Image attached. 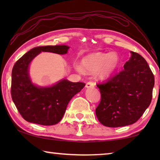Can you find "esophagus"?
I'll return each mask as SVG.
<instances>
[{"label": "esophagus", "mask_w": 160, "mask_h": 160, "mask_svg": "<svg viewBox=\"0 0 160 160\" xmlns=\"http://www.w3.org/2000/svg\"><path fill=\"white\" fill-rule=\"evenodd\" d=\"M94 85H95V84L93 82H88L86 83V85L85 87L87 88H94Z\"/></svg>", "instance_id": "esophagus-1"}]
</instances>
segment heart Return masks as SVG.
Instances as JSON below:
<instances>
[{
  "mask_svg": "<svg viewBox=\"0 0 160 160\" xmlns=\"http://www.w3.org/2000/svg\"><path fill=\"white\" fill-rule=\"evenodd\" d=\"M119 64V57L115 52L111 53H94L89 54L82 60V67L78 66L77 70L80 72L83 70L88 72L97 71V77L100 79L109 78Z\"/></svg>",
  "mask_w": 160,
  "mask_h": 160,
  "instance_id": "heart-1",
  "label": "heart"
}]
</instances>
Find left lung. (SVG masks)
<instances>
[{"label":"left lung","instance_id":"1","mask_svg":"<svg viewBox=\"0 0 160 160\" xmlns=\"http://www.w3.org/2000/svg\"><path fill=\"white\" fill-rule=\"evenodd\" d=\"M131 53V57L124 64L123 70L97 85L101 101L96 108V115L105 126L131 125L141 117L151 103L154 75L142 56Z\"/></svg>","mask_w":160,"mask_h":160}]
</instances>
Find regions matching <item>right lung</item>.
<instances>
[{"label": "right lung", "instance_id": "add662e5", "mask_svg": "<svg viewBox=\"0 0 160 160\" xmlns=\"http://www.w3.org/2000/svg\"><path fill=\"white\" fill-rule=\"evenodd\" d=\"M68 48L66 45L35 47L22 56L13 66L12 99L21 116L28 122L44 126L58 123L70 100L85 87L84 82H72L63 79L54 85L41 88L32 84L29 78V63L39 53L66 54Z\"/></svg>", "mask_w": 160, "mask_h": 160}]
</instances>
